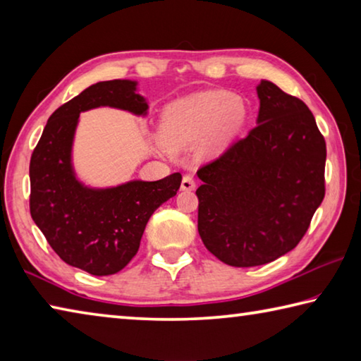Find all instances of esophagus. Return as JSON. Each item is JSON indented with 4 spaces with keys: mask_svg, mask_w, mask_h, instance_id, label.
<instances>
[{
    "mask_svg": "<svg viewBox=\"0 0 361 361\" xmlns=\"http://www.w3.org/2000/svg\"><path fill=\"white\" fill-rule=\"evenodd\" d=\"M194 189H195V181H194L192 176H189V175L183 176L181 191H194Z\"/></svg>",
    "mask_w": 361,
    "mask_h": 361,
    "instance_id": "34e87169",
    "label": "esophagus"
}]
</instances>
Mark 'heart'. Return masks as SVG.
I'll use <instances>...</instances> for the list:
<instances>
[{
	"label": "heart",
	"mask_w": 361,
	"mask_h": 361,
	"mask_svg": "<svg viewBox=\"0 0 361 361\" xmlns=\"http://www.w3.org/2000/svg\"><path fill=\"white\" fill-rule=\"evenodd\" d=\"M245 114V102L239 95L223 90L195 94L166 108L159 135L170 151L199 143L200 156L215 157L228 148Z\"/></svg>",
	"instance_id": "obj_1"
}]
</instances>
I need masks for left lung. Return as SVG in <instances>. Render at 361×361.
<instances>
[{
  "instance_id": "1",
  "label": "left lung",
  "mask_w": 361,
  "mask_h": 361,
  "mask_svg": "<svg viewBox=\"0 0 361 361\" xmlns=\"http://www.w3.org/2000/svg\"><path fill=\"white\" fill-rule=\"evenodd\" d=\"M256 127L199 169V234L224 264L253 267L295 248L325 197V138L305 103L267 79Z\"/></svg>"
}]
</instances>
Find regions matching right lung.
Returning <instances> with one entry per match:
<instances>
[{
  "label": "right lung",
  "mask_w": 361,
  "mask_h": 361,
  "mask_svg": "<svg viewBox=\"0 0 361 361\" xmlns=\"http://www.w3.org/2000/svg\"><path fill=\"white\" fill-rule=\"evenodd\" d=\"M103 106L142 118L149 109L132 79L89 85L54 111L30 161L33 221L66 264L99 277L113 276L129 264L151 215L181 185L180 173L106 188L85 185L73 164L79 114Z\"/></svg>",
  "instance_id": "add662e5"
}]
</instances>
